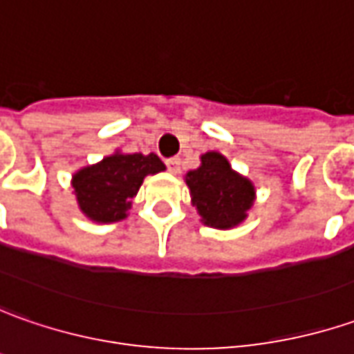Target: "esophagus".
Instances as JSON below:
<instances>
[{
    "label": "esophagus",
    "mask_w": 354,
    "mask_h": 354,
    "mask_svg": "<svg viewBox=\"0 0 354 354\" xmlns=\"http://www.w3.org/2000/svg\"><path fill=\"white\" fill-rule=\"evenodd\" d=\"M180 165H182V160H180L178 156L166 158V166H168V170H170L172 174H178V172H180Z\"/></svg>",
    "instance_id": "34e87169"
}]
</instances>
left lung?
<instances>
[{
  "mask_svg": "<svg viewBox=\"0 0 354 354\" xmlns=\"http://www.w3.org/2000/svg\"><path fill=\"white\" fill-rule=\"evenodd\" d=\"M186 184L203 223L217 229L241 223L254 200L252 184L233 172L219 153L203 154L200 168L186 174Z\"/></svg>",
  "mask_w": 354,
  "mask_h": 354,
  "instance_id": "obj_1",
  "label": "left lung"
}]
</instances>
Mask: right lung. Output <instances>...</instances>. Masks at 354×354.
Returning a JSON list of instances; mask_svg holds the SVG:
<instances>
[{"label":"right lung","mask_w":354,"mask_h":354,"mask_svg":"<svg viewBox=\"0 0 354 354\" xmlns=\"http://www.w3.org/2000/svg\"><path fill=\"white\" fill-rule=\"evenodd\" d=\"M165 170L156 154L105 156L100 165L82 168L72 178L80 209L93 221L113 223L127 215L131 198L137 196L147 174Z\"/></svg>","instance_id":"obj_1"}]
</instances>
